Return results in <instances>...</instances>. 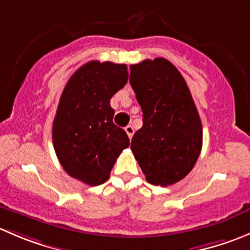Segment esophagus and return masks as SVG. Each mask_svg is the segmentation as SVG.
<instances>
[{
    "label": "esophagus",
    "mask_w": 250,
    "mask_h": 250,
    "mask_svg": "<svg viewBox=\"0 0 250 250\" xmlns=\"http://www.w3.org/2000/svg\"><path fill=\"white\" fill-rule=\"evenodd\" d=\"M125 133H127V134H128V137H129V139H132L133 134H134V128H133V125H128L127 127L125 128Z\"/></svg>",
    "instance_id": "1"
}]
</instances>
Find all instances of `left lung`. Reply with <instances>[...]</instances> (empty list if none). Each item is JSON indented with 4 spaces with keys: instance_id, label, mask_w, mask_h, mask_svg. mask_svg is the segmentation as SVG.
<instances>
[{
    "instance_id": "1",
    "label": "left lung",
    "mask_w": 250,
    "mask_h": 250,
    "mask_svg": "<svg viewBox=\"0 0 250 250\" xmlns=\"http://www.w3.org/2000/svg\"><path fill=\"white\" fill-rule=\"evenodd\" d=\"M130 85L143 111V127L130 149L145 178L167 187L194 167L203 145L199 113L186 81L165 58L130 66Z\"/></svg>"
}]
</instances>
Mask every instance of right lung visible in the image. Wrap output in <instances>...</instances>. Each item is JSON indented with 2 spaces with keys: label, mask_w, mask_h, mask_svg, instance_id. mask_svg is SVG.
Listing matches in <instances>:
<instances>
[{
  "label": "right lung",
  "mask_w": 250,
  "mask_h": 250,
  "mask_svg": "<svg viewBox=\"0 0 250 250\" xmlns=\"http://www.w3.org/2000/svg\"><path fill=\"white\" fill-rule=\"evenodd\" d=\"M128 81L125 64L91 61L64 86L52 125L58 161L73 178L89 186L108 179L129 138L113 123L110 100Z\"/></svg>",
  "instance_id": "add662e5"
}]
</instances>
